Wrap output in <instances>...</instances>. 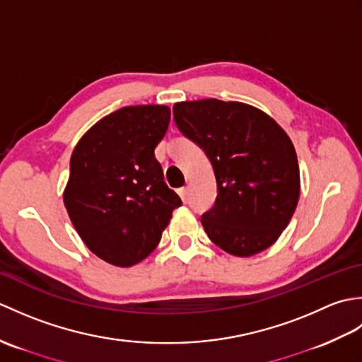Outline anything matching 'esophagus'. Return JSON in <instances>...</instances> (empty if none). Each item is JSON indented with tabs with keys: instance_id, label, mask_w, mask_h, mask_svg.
Masks as SVG:
<instances>
[{
	"instance_id": "34e87169",
	"label": "esophagus",
	"mask_w": 362,
	"mask_h": 362,
	"mask_svg": "<svg viewBox=\"0 0 362 362\" xmlns=\"http://www.w3.org/2000/svg\"><path fill=\"white\" fill-rule=\"evenodd\" d=\"M177 193H179V196H180L183 202L188 201V188H180L179 191H177Z\"/></svg>"
}]
</instances>
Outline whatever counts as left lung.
Listing matches in <instances>:
<instances>
[{
    "label": "left lung",
    "mask_w": 362,
    "mask_h": 362,
    "mask_svg": "<svg viewBox=\"0 0 362 362\" xmlns=\"http://www.w3.org/2000/svg\"><path fill=\"white\" fill-rule=\"evenodd\" d=\"M173 113L216 177V202L201 219L210 240L243 258L271 247L300 197L297 153L288 134L263 110L236 101H183Z\"/></svg>",
    "instance_id": "1"
}]
</instances>
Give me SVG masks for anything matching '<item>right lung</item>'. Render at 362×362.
Segmentation results:
<instances>
[{
  "mask_svg": "<svg viewBox=\"0 0 362 362\" xmlns=\"http://www.w3.org/2000/svg\"><path fill=\"white\" fill-rule=\"evenodd\" d=\"M168 105H129L91 126L76 144L64 204L76 232L107 263L130 267L157 247L182 205L153 149L165 136Z\"/></svg>",
  "mask_w": 362,
  "mask_h": 362,
  "instance_id": "obj_1",
  "label": "right lung"
}]
</instances>
